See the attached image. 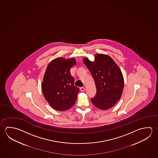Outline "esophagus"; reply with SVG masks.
<instances>
[{
    "label": "esophagus",
    "instance_id": "34e87169",
    "mask_svg": "<svg viewBox=\"0 0 158 158\" xmlns=\"http://www.w3.org/2000/svg\"><path fill=\"white\" fill-rule=\"evenodd\" d=\"M80 91H82V92L85 91V89L84 87H81V88H80Z\"/></svg>",
    "mask_w": 158,
    "mask_h": 158
}]
</instances>
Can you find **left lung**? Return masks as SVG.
Here are the masks:
<instances>
[{
	"mask_svg": "<svg viewBox=\"0 0 158 158\" xmlns=\"http://www.w3.org/2000/svg\"><path fill=\"white\" fill-rule=\"evenodd\" d=\"M93 77L97 88L95 97L91 98L94 106L101 110L112 108L121 98L124 78L121 70L110 56L97 54L95 60L83 59Z\"/></svg>",
	"mask_w": 158,
	"mask_h": 158,
	"instance_id": "obj_1",
	"label": "left lung"
}]
</instances>
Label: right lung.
Segmentation results:
<instances>
[{
	"label": "right lung",
	"instance_id": "right-lung-1",
	"mask_svg": "<svg viewBox=\"0 0 158 158\" xmlns=\"http://www.w3.org/2000/svg\"><path fill=\"white\" fill-rule=\"evenodd\" d=\"M75 58L54 59L45 70L42 88L45 99L56 110L65 111L75 104L79 89L74 85L70 70Z\"/></svg>",
	"mask_w": 158,
	"mask_h": 158
}]
</instances>
